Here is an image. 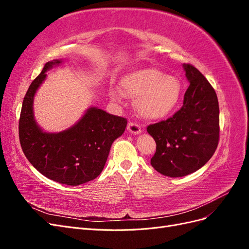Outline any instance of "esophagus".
Returning a JSON list of instances; mask_svg holds the SVG:
<instances>
[{
  "label": "esophagus",
  "mask_w": 249,
  "mask_h": 249,
  "mask_svg": "<svg viewBox=\"0 0 249 249\" xmlns=\"http://www.w3.org/2000/svg\"><path fill=\"white\" fill-rule=\"evenodd\" d=\"M127 131H129L131 134L139 135L141 133V127L137 124L129 123V124H127Z\"/></svg>",
  "instance_id": "1"
}]
</instances>
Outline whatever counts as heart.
Segmentation results:
<instances>
[{
  "mask_svg": "<svg viewBox=\"0 0 249 249\" xmlns=\"http://www.w3.org/2000/svg\"><path fill=\"white\" fill-rule=\"evenodd\" d=\"M118 88L110 89L112 100L120 101L124 95L136 99L135 106L138 114L147 120H159L175 111L182 95L178 79L166 76L154 67H142L125 74Z\"/></svg>",
  "mask_w": 249,
  "mask_h": 249,
  "instance_id": "1",
  "label": "heart"
}]
</instances>
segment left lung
Wrapping results in <instances>:
<instances>
[{"label":"left lung","mask_w":249,"mask_h":249,"mask_svg":"<svg viewBox=\"0 0 249 249\" xmlns=\"http://www.w3.org/2000/svg\"><path fill=\"white\" fill-rule=\"evenodd\" d=\"M189 87L184 105L165 122L150 124L147 133L157 144L152 166L161 175L180 178L205 165L219 140V105L215 90L203 74L183 64Z\"/></svg>","instance_id":"1"}]
</instances>
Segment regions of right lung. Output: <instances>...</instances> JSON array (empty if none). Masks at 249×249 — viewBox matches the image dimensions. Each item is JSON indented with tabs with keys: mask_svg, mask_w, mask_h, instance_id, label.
<instances>
[{
	"mask_svg": "<svg viewBox=\"0 0 249 249\" xmlns=\"http://www.w3.org/2000/svg\"><path fill=\"white\" fill-rule=\"evenodd\" d=\"M61 65L62 59L46 63L30 85L21 106L19 141L27 159L41 175L60 184L78 186L100 176L112 143L125 130L126 119L89 107L69 129L44 131L34 116V97L47 79V72Z\"/></svg>",
	"mask_w": 249,
	"mask_h": 249,
	"instance_id": "1",
	"label": "right lung"
}]
</instances>
